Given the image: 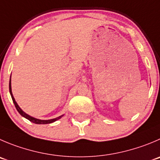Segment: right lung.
Returning <instances> with one entry per match:
<instances>
[{
    "instance_id": "add662e5",
    "label": "right lung",
    "mask_w": 160,
    "mask_h": 160,
    "mask_svg": "<svg viewBox=\"0 0 160 160\" xmlns=\"http://www.w3.org/2000/svg\"><path fill=\"white\" fill-rule=\"evenodd\" d=\"M12 75V74H11ZM9 92H10V94H11V97H12V101L13 103H14L15 106H16V110L18 111V112H19V114H20L21 115H22V117H24V118H26L27 119H28L29 121L35 123V124H48V123H52V122H56V120L60 119V118H62V117L63 116V115H60V116L57 117V118H52V119H48V120H42V119H38V118H33V117L30 116V115H27V113H25V112H23V111L22 110V109L19 108V106L18 105V104L16 103V100H15L14 97H13V94H12V86H11V78H10V81H9Z\"/></svg>"
}]
</instances>
